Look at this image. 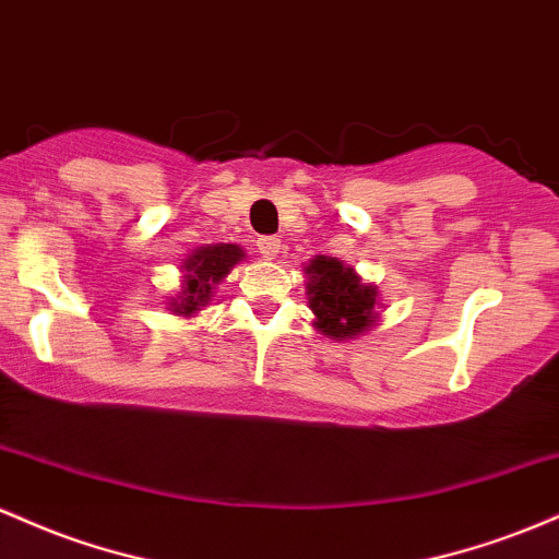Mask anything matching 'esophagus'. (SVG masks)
<instances>
[{
  "label": "esophagus",
  "instance_id": "obj_1",
  "mask_svg": "<svg viewBox=\"0 0 559 559\" xmlns=\"http://www.w3.org/2000/svg\"><path fill=\"white\" fill-rule=\"evenodd\" d=\"M282 240L280 237H259V253L263 255V259H277V255L282 253Z\"/></svg>",
  "mask_w": 559,
  "mask_h": 559
}]
</instances>
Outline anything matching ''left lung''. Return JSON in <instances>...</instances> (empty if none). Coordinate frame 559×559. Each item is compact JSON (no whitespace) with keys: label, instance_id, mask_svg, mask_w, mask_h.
Masks as SVG:
<instances>
[{"label":"left lung","instance_id":"left-lung-1","mask_svg":"<svg viewBox=\"0 0 559 559\" xmlns=\"http://www.w3.org/2000/svg\"><path fill=\"white\" fill-rule=\"evenodd\" d=\"M306 298L313 328L332 341H354L380 322L378 287L364 282L354 266L332 255H313L304 266Z\"/></svg>","mask_w":559,"mask_h":559}]
</instances>
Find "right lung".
<instances>
[{"label": "right lung", "instance_id": "right-lung-1", "mask_svg": "<svg viewBox=\"0 0 559 559\" xmlns=\"http://www.w3.org/2000/svg\"><path fill=\"white\" fill-rule=\"evenodd\" d=\"M240 261H246V250L235 242H216L192 250L187 259H181L179 293L168 298L166 309L177 317H195L211 304L216 287Z\"/></svg>", "mask_w": 559, "mask_h": 559}]
</instances>
